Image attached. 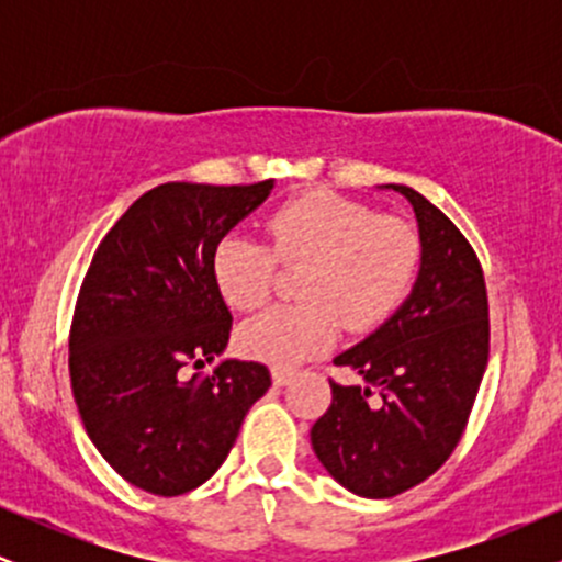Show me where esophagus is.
<instances>
[{
    "mask_svg": "<svg viewBox=\"0 0 562 562\" xmlns=\"http://www.w3.org/2000/svg\"><path fill=\"white\" fill-rule=\"evenodd\" d=\"M293 375H295V372L290 370V367H280V364L272 367V380H274V385H288L290 380H293Z\"/></svg>",
    "mask_w": 562,
    "mask_h": 562,
    "instance_id": "34e87169",
    "label": "esophagus"
}]
</instances>
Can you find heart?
Listing matches in <instances>:
<instances>
[{"label": "heart", "instance_id": "1", "mask_svg": "<svg viewBox=\"0 0 562 562\" xmlns=\"http://www.w3.org/2000/svg\"><path fill=\"white\" fill-rule=\"evenodd\" d=\"M267 240L229 235L214 254L222 299L250 312L269 299L280 267H306L299 280L301 306H274L248 319L237 346L254 359L295 364L325 351L340 322L370 330L406 299L417 267L420 237L404 218L333 192H306L267 218Z\"/></svg>", "mask_w": 562, "mask_h": 562}]
</instances>
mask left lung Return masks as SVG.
<instances>
[{"instance_id":"left-lung-1","label":"left lung","mask_w":562,"mask_h":562,"mask_svg":"<svg viewBox=\"0 0 562 562\" xmlns=\"http://www.w3.org/2000/svg\"><path fill=\"white\" fill-rule=\"evenodd\" d=\"M389 187L420 224V277L380 330L333 359L362 383L330 378L333 402L312 428L327 473L367 499L404 494L449 460L488 362V295L473 245L420 192Z\"/></svg>"}]
</instances>
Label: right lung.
I'll use <instances>...</instances> for the list:
<instances>
[{
    "mask_svg": "<svg viewBox=\"0 0 562 562\" xmlns=\"http://www.w3.org/2000/svg\"><path fill=\"white\" fill-rule=\"evenodd\" d=\"M272 187H153L83 274L68 335L74 398L97 451L142 492L179 496L209 481L272 385L267 367L237 359L187 378L229 340L232 314L214 280L218 243Z\"/></svg>",
    "mask_w": 562,
    "mask_h": 562,
    "instance_id": "add662e5",
    "label": "right lung"
}]
</instances>
